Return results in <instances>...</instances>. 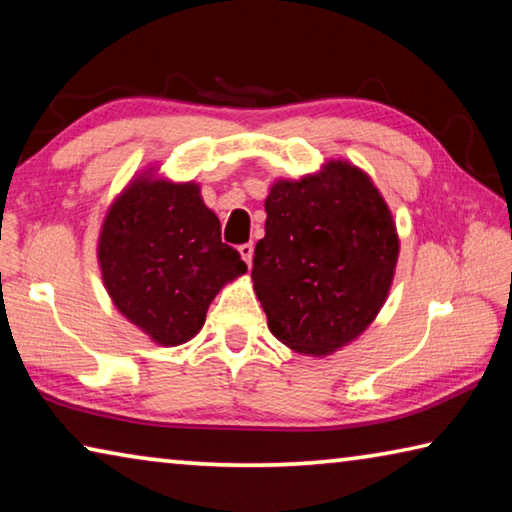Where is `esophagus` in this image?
<instances>
[{
	"instance_id": "34e87169",
	"label": "esophagus",
	"mask_w": 512,
	"mask_h": 512,
	"mask_svg": "<svg viewBox=\"0 0 512 512\" xmlns=\"http://www.w3.org/2000/svg\"><path fill=\"white\" fill-rule=\"evenodd\" d=\"M239 255H241V259H244V262L250 266V264H253L255 246H253V244H241V246H239Z\"/></svg>"
}]
</instances>
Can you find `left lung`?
Returning a JSON list of instances; mask_svg holds the SVG:
<instances>
[{"label":"left lung","mask_w":512,"mask_h":512,"mask_svg":"<svg viewBox=\"0 0 512 512\" xmlns=\"http://www.w3.org/2000/svg\"><path fill=\"white\" fill-rule=\"evenodd\" d=\"M264 207L253 284L268 329L300 354H332L377 318L391 291L393 214L368 173L345 160L277 180Z\"/></svg>","instance_id":"left-lung-1"}]
</instances>
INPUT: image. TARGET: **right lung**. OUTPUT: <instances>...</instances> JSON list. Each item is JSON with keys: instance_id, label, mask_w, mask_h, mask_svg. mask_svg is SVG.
Listing matches in <instances>:
<instances>
[{"instance_id": "add662e5", "label": "right lung", "mask_w": 512, "mask_h": 512, "mask_svg": "<svg viewBox=\"0 0 512 512\" xmlns=\"http://www.w3.org/2000/svg\"><path fill=\"white\" fill-rule=\"evenodd\" d=\"M97 257L121 316L158 345L194 339L223 284L248 271L221 241L201 187L155 178L151 169L110 205Z\"/></svg>"}]
</instances>
